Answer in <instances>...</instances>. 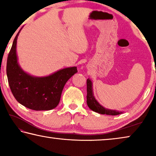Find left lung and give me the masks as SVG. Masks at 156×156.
<instances>
[{
  "label": "left lung",
  "mask_w": 156,
  "mask_h": 156,
  "mask_svg": "<svg viewBox=\"0 0 156 156\" xmlns=\"http://www.w3.org/2000/svg\"><path fill=\"white\" fill-rule=\"evenodd\" d=\"M87 103L91 110L98 112L99 114L108 115H117L123 113L122 111H117L115 110H110L105 108L96 101L93 93V87H92L93 84H92L91 80H89V79H87Z\"/></svg>",
  "instance_id": "obj_1"
}]
</instances>
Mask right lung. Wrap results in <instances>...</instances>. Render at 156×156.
Wrapping results in <instances>:
<instances>
[{
  "label": "right lung",
  "instance_id": "obj_1",
  "mask_svg": "<svg viewBox=\"0 0 156 156\" xmlns=\"http://www.w3.org/2000/svg\"><path fill=\"white\" fill-rule=\"evenodd\" d=\"M20 30L13 41L7 60L6 73L11 91L20 104L29 109H53L60 102L65 84L77 73V69L76 67H67L41 77L27 73L17 61V40Z\"/></svg>",
  "mask_w": 156,
  "mask_h": 156
}]
</instances>
